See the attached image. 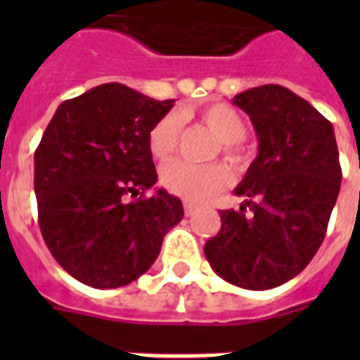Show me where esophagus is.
<instances>
[{
	"mask_svg": "<svg viewBox=\"0 0 360 360\" xmlns=\"http://www.w3.org/2000/svg\"><path fill=\"white\" fill-rule=\"evenodd\" d=\"M183 207H185L186 217H191V214L196 211V203L191 202V200H185V202H183Z\"/></svg>",
	"mask_w": 360,
	"mask_h": 360,
	"instance_id": "esophagus-1",
	"label": "esophagus"
}]
</instances>
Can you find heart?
Here are the masks:
<instances>
[{
	"instance_id": "1",
	"label": "heart",
	"mask_w": 360,
	"mask_h": 360,
	"mask_svg": "<svg viewBox=\"0 0 360 360\" xmlns=\"http://www.w3.org/2000/svg\"><path fill=\"white\" fill-rule=\"evenodd\" d=\"M200 117L209 129L213 130L214 136L220 141H224L226 158L230 162H239L236 143L245 138L246 123L240 117L239 112L228 106V104L217 103L203 106L200 112ZM181 132V115L172 112L153 124L149 130V151L153 157L158 160H166L174 155L177 141H179ZM230 174L224 166L220 164H192L186 160H175L164 166L160 174V183L166 191H169L175 196L185 198V200H205L213 192L228 183Z\"/></svg>"
}]
</instances>
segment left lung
Here are the masks:
<instances>
[{
  "label": "left lung",
  "instance_id": "8db88e82",
  "mask_svg": "<svg viewBox=\"0 0 360 360\" xmlns=\"http://www.w3.org/2000/svg\"><path fill=\"white\" fill-rule=\"evenodd\" d=\"M233 104L248 114L257 157L236 186L239 211H220V231L203 246L220 278L245 290L285 284L323 243L340 192L335 129L288 87L246 89Z\"/></svg>",
  "mask_w": 360,
  "mask_h": 360
}]
</instances>
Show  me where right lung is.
Here are the masks:
<instances>
[{"mask_svg":"<svg viewBox=\"0 0 360 360\" xmlns=\"http://www.w3.org/2000/svg\"><path fill=\"white\" fill-rule=\"evenodd\" d=\"M174 103L110 82L59 104L48 123L35 151L39 226L56 262L82 284L134 282L183 219L181 200L164 188L141 196L157 183L149 130Z\"/></svg>","mask_w":360,"mask_h":360,"instance_id":"1","label":"right lung"}]
</instances>
